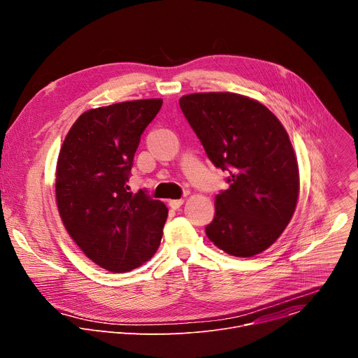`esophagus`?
Masks as SVG:
<instances>
[{"label":"esophagus","instance_id":"1","mask_svg":"<svg viewBox=\"0 0 358 358\" xmlns=\"http://www.w3.org/2000/svg\"><path fill=\"white\" fill-rule=\"evenodd\" d=\"M184 203V199H170L169 201V206L173 208V210H178L181 206Z\"/></svg>","mask_w":358,"mask_h":358}]
</instances>
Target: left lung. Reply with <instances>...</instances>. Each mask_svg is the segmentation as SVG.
I'll return each instance as SVG.
<instances>
[{
	"mask_svg": "<svg viewBox=\"0 0 358 358\" xmlns=\"http://www.w3.org/2000/svg\"><path fill=\"white\" fill-rule=\"evenodd\" d=\"M180 108L213 164L229 177L206 228L214 245L238 258L268 249L293 217L299 169L289 136L259 101L231 92L192 93Z\"/></svg>",
	"mask_w": 358,
	"mask_h": 358,
	"instance_id": "8db88e82",
	"label": "left lung"
}]
</instances>
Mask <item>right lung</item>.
I'll return each instance as SVG.
<instances>
[{"label":"right lung","mask_w":358,"mask_h":358,"mask_svg":"<svg viewBox=\"0 0 358 358\" xmlns=\"http://www.w3.org/2000/svg\"><path fill=\"white\" fill-rule=\"evenodd\" d=\"M162 99L122 101L85 112L71 127L57 164L62 222L86 257L122 273L152 258L169 210L145 191L130 192L134 152Z\"/></svg>","instance_id":"add662e5"}]
</instances>
